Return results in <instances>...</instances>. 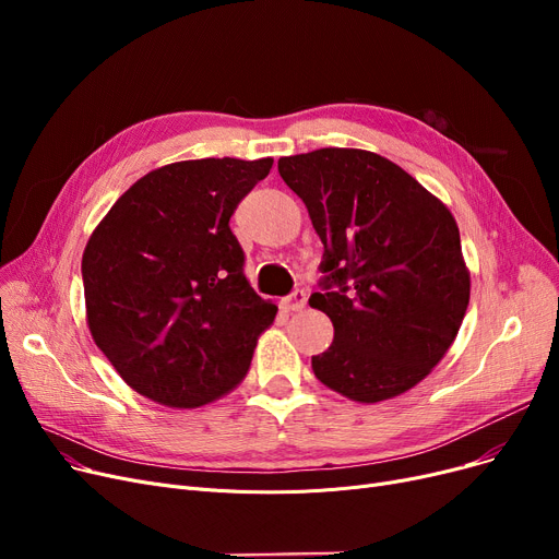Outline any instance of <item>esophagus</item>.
Returning a JSON list of instances; mask_svg holds the SVG:
<instances>
[{"label": "esophagus", "instance_id": "1", "mask_svg": "<svg viewBox=\"0 0 559 559\" xmlns=\"http://www.w3.org/2000/svg\"><path fill=\"white\" fill-rule=\"evenodd\" d=\"M306 301H308L306 292H304V289H295V292H292L289 297H285L281 304H283V308H285V310L299 312V310H304V308H306Z\"/></svg>", "mask_w": 559, "mask_h": 559}]
</instances>
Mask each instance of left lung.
<instances>
[{"instance_id":"8db88e82","label":"left lung","mask_w":559,"mask_h":559,"mask_svg":"<svg viewBox=\"0 0 559 559\" xmlns=\"http://www.w3.org/2000/svg\"><path fill=\"white\" fill-rule=\"evenodd\" d=\"M324 245L310 306L333 321L312 356L326 388L378 403L415 388L444 358L468 306V270L447 205L392 160L317 150L278 160Z\"/></svg>"}]
</instances>
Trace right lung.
<instances>
[{
	"mask_svg": "<svg viewBox=\"0 0 559 559\" xmlns=\"http://www.w3.org/2000/svg\"><path fill=\"white\" fill-rule=\"evenodd\" d=\"M272 158L181 160L144 174L99 222L81 274L87 326L138 394L199 407L247 376L276 306L245 276L228 222Z\"/></svg>",
	"mask_w": 559,
	"mask_h": 559,
	"instance_id": "1",
	"label": "right lung"
}]
</instances>
